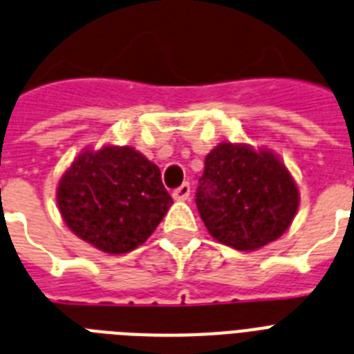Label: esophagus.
<instances>
[{
    "instance_id": "esophagus-1",
    "label": "esophagus",
    "mask_w": 354,
    "mask_h": 354,
    "mask_svg": "<svg viewBox=\"0 0 354 354\" xmlns=\"http://www.w3.org/2000/svg\"><path fill=\"white\" fill-rule=\"evenodd\" d=\"M189 196H191V185L187 182L172 191V198L174 200H189Z\"/></svg>"
}]
</instances>
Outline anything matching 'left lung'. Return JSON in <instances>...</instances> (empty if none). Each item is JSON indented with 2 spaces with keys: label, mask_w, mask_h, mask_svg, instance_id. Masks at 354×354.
<instances>
[{
  "label": "left lung",
  "mask_w": 354,
  "mask_h": 354,
  "mask_svg": "<svg viewBox=\"0 0 354 354\" xmlns=\"http://www.w3.org/2000/svg\"><path fill=\"white\" fill-rule=\"evenodd\" d=\"M297 183L269 151L220 143L205 158L196 207L220 243L254 251L274 242L298 211Z\"/></svg>",
  "instance_id": "8db88e82"
}]
</instances>
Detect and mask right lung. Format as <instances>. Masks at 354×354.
Returning <instances> with one entry per match:
<instances>
[{"mask_svg": "<svg viewBox=\"0 0 354 354\" xmlns=\"http://www.w3.org/2000/svg\"><path fill=\"white\" fill-rule=\"evenodd\" d=\"M171 203L160 169L132 147L85 151L57 185V205L68 229L109 254L142 245Z\"/></svg>", "mask_w": 354, "mask_h": 354, "instance_id": "right-lung-1", "label": "right lung"}]
</instances>
